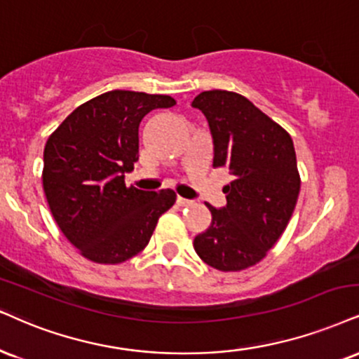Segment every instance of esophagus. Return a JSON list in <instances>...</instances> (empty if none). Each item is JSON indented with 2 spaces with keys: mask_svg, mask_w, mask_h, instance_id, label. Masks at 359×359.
I'll list each match as a JSON object with an SVG mask.
<instances>
[{
  "mask_svg": "<svg viewBox=\"0 0 359 359\" xmlns=\"http://www.w3.org/2000/svg\"><path fill=\"white\" fill-rule=\"evenodd\" d=\"M176 203H178L180 206H191L193 205L191 200H187V198H181V196L176 198Z\"/></svg>",
  "mask_w": 359,
  "mask_h": 359,
  "instance_id": "34e87169",
  "label": "esophagus"
}]
</instances>
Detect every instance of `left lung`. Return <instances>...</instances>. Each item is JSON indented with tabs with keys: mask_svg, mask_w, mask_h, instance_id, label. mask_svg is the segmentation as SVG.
<instances>
[{
	"mask_svg": "<svg viewBox=\"0 0 359 359\" xmlns=\"http://www.w3.org/2000/svg\"><path fill=\"white\" fill-rule=\"evenodd\" d=\"M193 106L210 125L213 168H228L234 176L223 188L226 206L206 205L213 218L194 238V251L211 268L241 271L268 255L294 211L302 180L293 140L238 93L203 91Z\"/></svg>",
	"mask_w": 359,
	"mask_h": 359,
	"instance_id": "8db88e82",
	"label": "left lung"
}]
</instances>
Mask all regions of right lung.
<instances>
[{
  "instance_id": "1",
  "label": "right lung",
  "mask_w": 359,
  "mask_h": 359,
  "mask_svg": "<svg viewBox=\"0 0 359 359\" xmlns=\"http://www.w3.org/2000/svg\"><path fill=\"white\" fill-rule=\"evenodd\" d=\"M168 95L114 90L81 106L44 146L43 189L61 231L85 258L118 264L143 251L176 193L125 184L138 161L141 119L171 108Z\"/></svg>"
}]
</instances>
